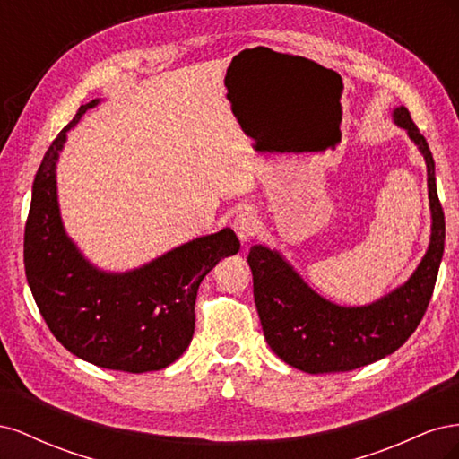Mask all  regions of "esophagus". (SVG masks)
Masks as SVG:
<instances>
[{
	"label": "esophagus",
	"mask_w": 459,
	"mask_h": 459,
	"mask_svg": "<svg viewBox=\"0 0 459 459\" xmlns=\"http://www.w3.org/2000/svg\"><path fill=\"white\" fill-rule=\"evenodd\" d=\"M233 230L238 233L241 243H247L248 239L255 238L258 231V216L253 208H243V211L238 212L233 220Z\"/></svg>",
	"instance_id": "esophagus-1"
}]
</instances>
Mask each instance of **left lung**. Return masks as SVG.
<instances>
[{
    "instance_id": "1",
    "label": "left lung",
    "mask_w": 459,
    "mask_h": 459,
    "mask_svg": "<svg viewBox=\"0 0 459 459\" xmlns=\"http://www.w3.org/2000/svg\"><path fill=\"white\" fill-rule=\"evenodd\" d=\"M393 120L425 159L433 220L427 253L406 283L364 307H341L317 295L280 251L266 245L248 251L264 337L285 364L304 373L351 371L393 354L418 329L433 297L446 231L435 160L406 107H394Z\"/></svg>"
}]
</instances>
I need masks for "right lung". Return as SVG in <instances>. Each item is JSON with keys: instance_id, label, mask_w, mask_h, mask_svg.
<instances>
[{"instance_id": "obj_1", "label": "right lung", "mask_w": 459, "mask_h": 459, "mask_svg": "<svg viewBox=\"0 0 459 459\" xmlns=\"http://www.w3.org/2000/svg\"><path fill=\"white\" fill-rule=\"evenodd\" d=\"M93 100L78 108L46 151L24 228V270L48 327L66 351L105 369L157 371L186 352L195 331L203 277L239 251L233 230L203 235L140 268L105 272L68 238L57 199V160Z\"/></svg>"}]
</instances>
